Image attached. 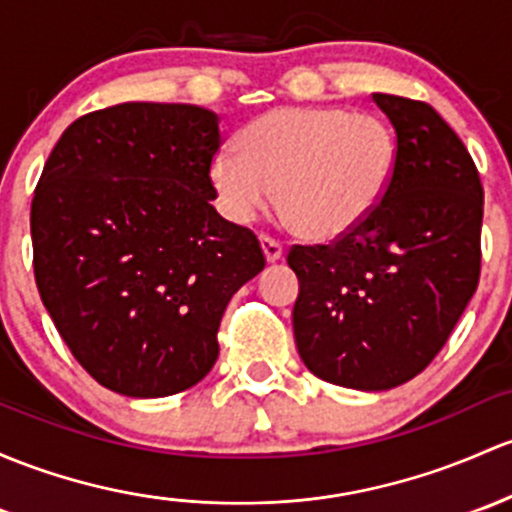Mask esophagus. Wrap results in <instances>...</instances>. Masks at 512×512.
<instances>
[{
  "label": "esophagus",
  "instance_id": "34e87169",
  "mask_svg": "<svg viewBox=\"0 0 512 512\" xmlns=\"http://www.w3.org/2000/svg\"><path fill=\"white\" fill-rule=\"evenodd\" d=\"M261 249H263V256H266L268 263H276L283 258V246H280V241L271 239V236H266V234L261 236Z\"/></svg>",
  "mask_w": 512,
  "mask_h": 512
}]
</instances>
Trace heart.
I'll list each match as a JSON object with an SVG mask.
<instances>
[{
  "instance_id": "heart-1",
  "label": "heart",
  "mask_w": 512,
  "mask_h": 512,
  "mask_svg": "<svg viewBox=\"0 0 512 512\" xmlns=\"http://www.w3.org/2000/svg\"><path fill=\"white\" fill-rule=\"evenodd\" d=\"M398 141L376 114L339 107H280L239 134V151L222 148L210 163L219 210L251 224L278 205L295 232L339 239L366 222L393 183Z\"/></svg>"
}]
</instances>
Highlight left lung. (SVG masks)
Returning <instances> with one entry per match:
<instances>
[{"mask_svg": "<svg viewBox=\"0 0 512 512\" xmlns=\"http://www.w3.org/2000/svg\"><path fill=\"white\" fill-rule=\"evenodd\" d=\"M398 166L378 210L329 246H293L302 364L354 390L403 386L439 354L476 293L483 188L469 151L425 102L381 95Z\"/></svg>", "mask_w": 512, "mask_h": 512, "instance_id": "left-lung-1", "label": "left lung"}]
</instances>
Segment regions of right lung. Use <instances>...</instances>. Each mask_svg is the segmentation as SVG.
Masks as SVG:
<instances>
[{"label": "right lung", "mask_w": 512, "mask_h": 512, "mask_svg": "<svg viewBox=\"0 0 512 512\" xmlns=\"http://www.w3.org/2000/svg\"><path fill=\"white\" fill-rule=\"evenodd\" d=\"M219 117L124 102L58 139L31 202L38 293L80 366L129 398L200 383L236 290L266 266L212 207Z\"/></svg>", "instance_id": "right-lung-1"}]
</instances>
